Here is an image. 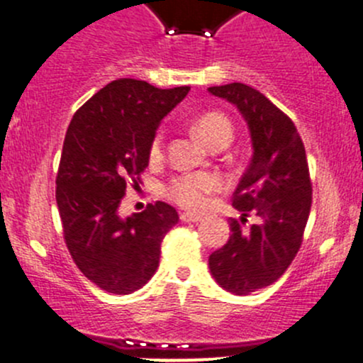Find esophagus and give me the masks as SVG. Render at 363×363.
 <instances>
[{
  "label": "esophagus",
  "mask_w": 363,
  "mask_h": 363,
  "mask_svg": "<svg viewBox=\"0 0 363 363\" xmlns=\"http://www.w3.org/2000/svg\"><path fill=\"white\" fill-rule=\"evenodd\" d=\"M181 221L182 223H199V221H202V216L191 214V212H182Z\"/></svg>",
  "instance_id": "esophagus-1"
}]
</instances>
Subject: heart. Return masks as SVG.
<instances>
[{
	"label": "heart",
	"mask_w": 363,
	"mask_h": 363,
	"mask_svg": "<svg viewBox=\"0 0 363 363\" xmlns=\"http://www.w3.org/2000/svg\"><path fill=\"white\" fill-rule=\"evenodd\" d=\"M196 135L208 145L214 147L219 142H228L233 137V128L230 121L223 113L207 112L196 117L195 124ZM163 147V137L158 133L151 144V156L158 158ZM219 189V179L212 174H181L170 179L164 186V195L168 200L189 211H200L207 203V196Z\"/></svg>",
	"instance_id": "b5f03b06"
}]
</instances>
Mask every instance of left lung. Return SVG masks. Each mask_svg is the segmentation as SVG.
I'll list each match as a JSON object with an SVG mask.
<instances>
[{
  "label": "left lung",
  "instance_id": "left-lung-1",
  "mask_svg": "<svg viewBox=\"0 0 363 363\" xmlns=\"http://www.w3.org/2000/svg\"><path fill=\"white\" fill-rule=\"evenodd\" d=\"M208 93L239 108L252 144L250 167L232 195L242 218L232 219V235L208 256V269L226 291L250 295L276 283L302 246L313 202L306 149L294 121L255 87L232 82ZM250 213L260 223L244 230Z\"/></svg>",
  "mask_w": 363,
  "mask_h": 363
}]
</instances>
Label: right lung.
<instances>
[{"mask_svg": "<svg viewBox=\"0 0 363 363\" xmlns=\"http://www.w3.org/2000/svg\"><path fill=\"white\" fill-rule=\"evenodd\" d=\"M188 91L112 80L75 112L67 130L56 177L65 242L80 272L108 294L128 295L155 276L161 240L179 221L164 202L126 219L117 208L128 182H140L161 119Z\"/></svg>", "mask_w": 363, "mask_h": 363, "instance_id": "right-lung-1", "label": "right lung"}]
</instances>
